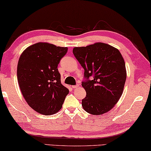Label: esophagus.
Here are the masks:
<instances>
[{"label": "esophagus", "instance_id": "esophagus-1", "mask_svg": "<svg viewBox=\"0 0 151 151\" xmlns=\"http://www.w3.org/2000/svg\"><path fill=\"white\" fill-rule=\"evenodd\" d=\"M79 87V85H73V86H72V87H73V89H76V88H78V87Z\"/></svg>", "mask_w": 151, "mask_h": 151}]
</instances>
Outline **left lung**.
<instances>
[{
  "instance_id": "left-lung-1",
  "label": "left lung",
  "mask_w": 151,
  "mask_h": 151,
  "mask_svg": "<svg viewBox=\"0 0 151 151\" xmlns=\"http://www.w3.org/2000/svg\"><path fill=\"white\" fill-rule=\"evenodd\" d=\"M73 52L85 70L81 85L87 95L82 100L83 108L94 115L106 113L116 104L124 88L127 74L120 51L97 42L75 47Z\"/></svg>"
}]
</instances>
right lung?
I'll use <instances>...</instances> for the list:
<instances>
[{
	"label": "right lung",
	"mask_w": 151,
	"mask_h": 151,
	"mask_svg": "<svg viewBox=\"0 0 151 151\" xmlns=\"http://www.w3.org/2000/svg\"><path fill=\"white\" fill-rule=\"evenodd\" d=\"M67 51V47L38 42L28 47L20 56L17 69L19 88L26 102L39 113H56L69 93L61 83L58 69Z\"/></svg>",
	"instance_id": "add662e5"
}]
</instances>
